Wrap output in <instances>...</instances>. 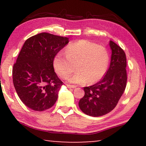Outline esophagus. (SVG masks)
I'll use <instances>...</instances> for the list:
<instances>
[{
  "instance_id": "34e87169",
  "label": "esophagus",
  "mask_w": 146,
  "mask_h": 146,
  "mask_svg": "<svg viewBox=\"0 0 146 146\" xmlns=\"http://www.w3.org/2000/svg\"><path fill=\"white\" fill-rule=\"evenodd\" d=\"M66 86L68 88H76V86L74 85H70V84H66Z\"/></svg>"
}]
</instances>
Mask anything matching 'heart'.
Instances as JSON below:
<instances>
[{
	"instance_id": "1",
	"label": "heart",
	"mask_w": 146,
	"mask_h": 146,
	"mask_svg": "<svg viewBox=\"0 0 146 146\" xmlns=\"http://www.w3.org/2000/svg\"><path fill=\"white\" fill-rule=\"evenodd\" d=\"M64 54L58 53L53 60L55 71L65 78L74 70L76 72L67 78L75 84H93L103 78L109 64V54L106 48L92 42L81 40L66 48Z\"/></svg>"
}]
</instances>
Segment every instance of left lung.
Returning a JSON list of instances; mask_svg holds the SVG:
<instances>
[{"label":"left lung","mask_w":146,"mask_h":146,"mask_svg":"<svg viewBox=\"0 0 146 146\" xmlns=\"http://www.w3.org/2000/svg\"><path fill=\"white\" fill-rule=\"evenodd\" d=\"M111 50L109 68L102 79L91 86L84 87L85 94L80 100L79 107L86 114L104 115L115 108L126 87V57L123 50L110 41Z\"/></svg>","instance_id":"obj_1"}]
</instances>
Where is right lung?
Here are the masks:
<instances>
[{"mask_svg": "<svg viewBox=\"0 0 146 146\" xmlns=\"http://www.w3.org/2000/svg\"><path fill=\"white\" fill-rule=\"evenodd\" d=\"M69 38L47 33L25 41L13 68L18 96L28 108L42 111L52 107L63 82L57 76L53 60Z\"/></svg>", "mask_w": 146, "mask_h": 146, "instance_id": "1", "label": "right lung"}]
</instances>
